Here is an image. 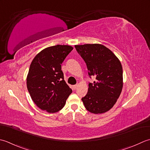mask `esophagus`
I'll return each instance as SVG.
<instances>
[{"label": "esophagus", "instance_id": "34e87169", "mask_svg": "<svg viewBox=\"0 0 150 150\" xmlns=\"http://www.w3.org/2000/svg\"><path fill=\"white\" fill-rule=\"evenodd\" d=\"M78 85H74V86H73V88H74V89H76V88H78Z\"/></svg>", "mask_w": 150, "mask_h": 150}]
</instances>
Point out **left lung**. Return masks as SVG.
<instances>
[{
    "mask_svg": "<svg viewBox=\"0 0 150 150\" xmlns=\"http://www.w3.org/2000/svg\"><path fill=\"white\" fill-rule=\"evenodd\" d=\"M86 63L88 75L96 78L88 84V92L81 100L91 113L109 111L117 102L123 87V71L118 58L101 44L74 46Z\"/></svg>",
    "mask_w": 150,
    "mask_h": 150,
    "instance_id": "left-lung-1",
    "label": "left lung"
}]
</instances>
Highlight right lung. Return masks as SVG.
<instances>
[{"label": "right lung", "mask_w": 150, "mask_h": 150, "mask_svg": "<svg viewBox=\"0 0 150 150\" xmlns=\"http://www.w3.org/2000/svg\"><path fill=\"white\" fill-rule=\"evenodd\" d=\"M73 47L57 45L45 48L33 58L26 85L35 104L49 113L62 109L72 92L64 80L62 64Z\"/></svg>", "instance_id": "add662e5"}]
</instances>
